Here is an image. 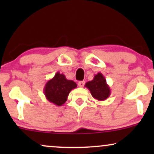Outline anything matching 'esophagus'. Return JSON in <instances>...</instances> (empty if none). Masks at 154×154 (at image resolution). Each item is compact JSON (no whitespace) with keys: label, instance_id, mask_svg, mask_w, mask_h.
<instances>
[{"label":"esophagus","instance_id":"esophagus-1","mask_svg":"<svg viewBox=\"0 0 154 154\" xmlns=\"http://www.w3.org/2000/svg\"><path fill=\"white\" fill-rule=\"evenodd\" d=\"M85 83V81H79V82H78V86L80 88L84 87Z\"/></svg>","mask_w":154,"mask_h":154}]
</instances>
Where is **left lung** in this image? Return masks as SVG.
I'll return each instance as SVG.
<instances>
[{"label":"left lung","mask_w":154,"mask_h":154,"mask_svg":"<svg viewBox=\"0 0 154 154\" xmlns=\"http://www.w3.org/2000/svg\"><path fill=\"white\" fill-rule=\"evenodd\" d=\"M85 86L91 92L92 96L98 100H106L111 95L110 87L100 72L94 76L93 80L86 82Z\"/></svg>","instance_id":"1"}]
</instances>
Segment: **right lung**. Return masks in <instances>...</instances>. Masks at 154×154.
<instances>
[{
	"mask_svg": "<svg viewBox=\"0 0 154 154\" xmlns=\"http://www.w3.org/2000/svg\"><path fill=\"white\" fill-rule=\"evenodd\" d=\"M77 86L74 81L67 79L64 75L58 72L46 82L44 87V94L49 102L61 106L67 100L70 91Z\"/></svg>",
	"mask_w": 154,
	"mask_h": 154,
	"instance_id": "obj_1",
	"label": "right lung"
}]
</instances>
